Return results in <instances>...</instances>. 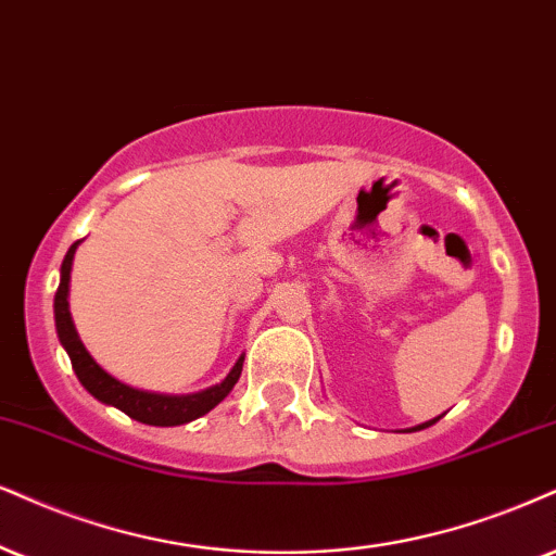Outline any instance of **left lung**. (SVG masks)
Segmentation results:
<instances>
[{
	"label": "left lung",
	"instance_id": "8db88e82",
	"mask_svg": "<svg viewBox=\"0 0 556 556\" xmlns=\"http://www.w3.org/2000/svg\"><path fill=\"white\" fill-rule=\"evenodd\" d=\"M443 415H438V417H433V420H428V422H422V425H415V428H409V430H422V428H430V425H435L438 420H441Z\"/></svg>",
	"mask_w": 556,
	"mask_h": 556
}]
</instances>
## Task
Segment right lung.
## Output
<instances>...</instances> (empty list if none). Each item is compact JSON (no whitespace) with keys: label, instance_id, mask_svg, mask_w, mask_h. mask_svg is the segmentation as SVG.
I'll return each instance as SVG.
<instances>
[{"label":"right lung","instance_id":"1","mask_svg":"<svg viewBox=\"0 0 556 556\" xmlns=\"http://www.w3.org/2000/svg\"><path fill=\"white\" fill-rule=\"evenodd\" d=\"M79 242H74L68 247L64 263H61V280L56 296H53V317H56V332L61 345L72 358V368L77 374V379L81 381V387L87 389L94 400H100L102 404H111V407L121 409L134 420H139L143 425H156V428H173V425H185L193 422L198 417H203L205 413L216 407L218 402L224 400L226 394L235 389V383L239 381V374H242V363L244 355H239L231 371L224 376L222 381L214 383V387L201 389V392L193 394H160V392H147V389H136L128 387L105 371L98 361L89 355V351L81 345L77 327H74L72 312H68V280H72V263H74V252H77Z\"/></svg>","mask_w":556,"mask_h":556}]
</instances>
